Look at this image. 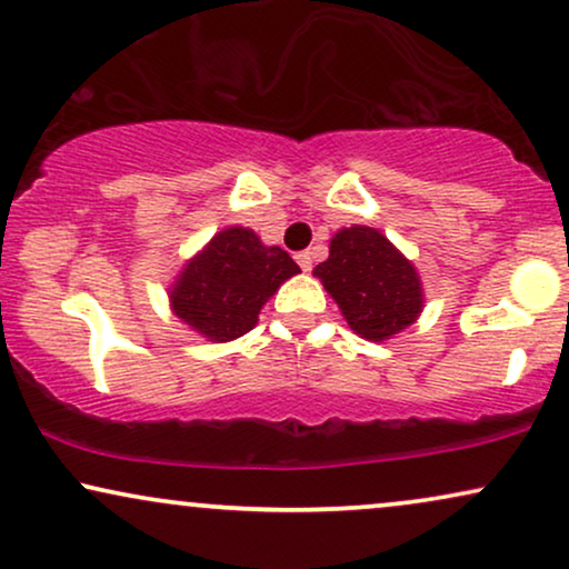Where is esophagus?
Listing matches in <instances>:
<instances>
[{"label":"esophagus","mask_w":569,"mask_h":569,"mask_svg":"<svg viewBox=\"0 0 569 569\" xmlns=\"http://www.w3.org/2000/svg\"><path fill=\"white\" fill-rule=\"evenodd\" d=\"M296 261H298V266H300V269H303V271H311L313 256H311V252H308V250H303V252H298Z\"/></svg>","instance_id":"34e87169"}]
</instances>
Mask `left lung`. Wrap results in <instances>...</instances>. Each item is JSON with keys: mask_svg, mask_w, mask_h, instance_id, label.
<instances>
[{"mask_svg": "<svg viewBox=\"0 0 569 569\" xmlns=\"http://www.w3.org/2000/svg\"><path fill=\"white\" fill-rule=\"evenodd\" d=\"M313 273L338 300L350 329L367 340L392 338L422 311L417 269L371 227L338 231Z\"/></svg>", "mask_w": 569, "mask_h": 569, "instance_id": "1", "label": "left lung"}]
</instances>
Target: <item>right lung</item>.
<instances>
[{"instance_id":"obj_1","label":"right lung","mask_w":569,"mask_h":569,"mask_svg":"<svg viewBox=\"0 0 569 569\" xmlns=\"http://www.w3.org/2000/svg\"><path fill=\"white\" fill-rule=\"evenodd\" d=\"M300 266L282 248H266L250 229H223L173 284V313L202 338L227 342L256 327L277 287Z\"/></svg>"}]
</instances>
